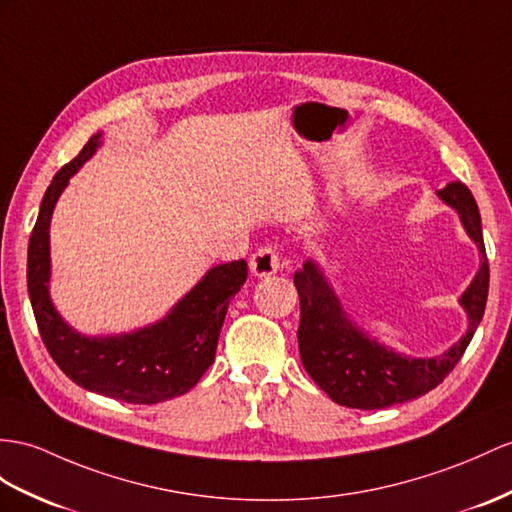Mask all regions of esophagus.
Returning a JSON list of instances; mask_svg holds the SVG:
<instances>
[{
	"instance_id": "esophagus-1",
	"label": "esophagus",
	"mask_w": 512,
	"mask_h": 512,
	"mask_svg": "<svg viewBox=\"0 0 512 512\" xmlns=\"http://www.w3.org/2000/svg\"><path fill=\"white\" fill-rule=\"evenodd\" d=\"M278 269H280V256L276 254V249L273 247H260L258 252L249 258V271H252L256 278L273 276V273H278Z\"/></svg>"
}]
</instances>
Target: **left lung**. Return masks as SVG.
Instances as JSON below:
<instances>
[{
  "label": "left lung",
  "mask_w": 512,
  "mask_h": 512,
  "mask_svg": "<svg viewBox=\"0 0 512 512\" xmlns=\"http://www.w3.org/2000/svg\"><path fill=\"white\" fill-rule=\"evenodd\" d=\"M436 197L456 210L460 226L480 252L476 276L458 297L467 315V330L443 354L408 356L371 336L347 313L319 260L308 258L304 267L295 271L293 282L302 308L297 330L299 356L308 376L336 404L378 410L426 395L456 367L480 326L489 295V263L478 204L458 180L445 184V189L436 191Z\"/></svg>",
  "instance_id": "obj_1"
}]
</instances>
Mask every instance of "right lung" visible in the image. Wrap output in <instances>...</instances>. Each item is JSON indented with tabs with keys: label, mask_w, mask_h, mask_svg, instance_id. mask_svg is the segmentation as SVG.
<instances>
[{
	"label": "right lung",
	"mask_w": 512,
	"mask_h": 512,
	"mask_svg": "<svg viewBox=\"0 0 512 512\" xmlns=\"http://www.w3.org/2000/svg\"><path fill=\"white\" fill-rule=\"evenodd\" d=\"M104 143L95 132L62 167L41 202L28 245V293L41 339L54 363L86 391L128 404H158L189 393L213 365L230 299L247 280V263L215 265L169 313L147 326L117 334H82L65 321L49 293V226L62 191Z\"/></svg>",
	"instance_id": "add662e5"
}]
</instances>
